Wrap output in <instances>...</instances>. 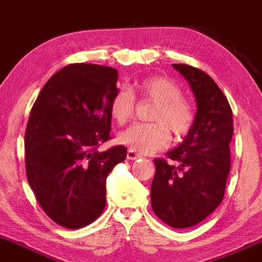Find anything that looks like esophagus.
<instances>
[{"label":"esophagus","instance_id":"1","mask_svg":"<svg viewBox=\"0 0 262 262\" xmlns=\"http://www.w3.org/2000/svg\"><path fill=\"white\" fill-rule=\"evenodd\" d=\"M127 158L129 159V160H138V159L141 158V155L138 154V152L135 151V150L129 149L128 152H127Z\"/></svg>","mask_w":262,"mask_h":262}]
</instances>
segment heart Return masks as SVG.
I'll return each mask as SVG.
<instances>
[{"label": "heart", "mask_w": 262, "mask_h": 262, "mask_svg": "<svg viewBox=\"0 0 262 262\" xmlns=\"http://www.w3.org/2000/svg\"><path fill=\"white\" fill-rule=\"evenodd\" d=\"M156 102L151 113L155 123H135L118 134V141L132 150L151 154L169 144V133L182 137L193 124L192 107L182 98V91L172 81L164 77H149L135 85L134 90H121L111 102L112 118L124 124L134 112V95Z\"/></svg>", "instance_id": "1"}]
</instances>
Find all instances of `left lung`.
I'll return each instance as SVG.
<instances>
[{"mask_svg": "<svg viewBox=\"0 0 262 262\" xmlns=\"http://www.w3.org/2000/svg\"><path fill=\"white\" fill-rule=\"evenodd\" d=\"M196 98L193 124L179 146L155 159L152 210L164 223L185 229L204 221L221 204L230 170L233 112L212 77L200 69L172 64Z\"/></svg>", "mask_w": 262, "mask_h": 262, "instance_id": "8db88e82", "label": "left lung"}]
</instances>
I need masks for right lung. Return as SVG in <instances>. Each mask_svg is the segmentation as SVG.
Wrapping results in <instances>:
<instances>
[{"mask_svg": "<svg viewBox=\"0 0 262 262\" xmlns=\"http://www.w3.org/2000/svg\"><path fill=\"white\" fill-rule=\"evenodd\" d=\"M118 71L110 66L71 64L45 83L26 129L29 186L55 223L79 229L106 206V180L127 158L123 145L100 151L111 139V102Z\"/></svg>", "mask_w": 262, "mask_h": 262, "instance_id": "add662e5", "label": "right lung"}]
</instances>
